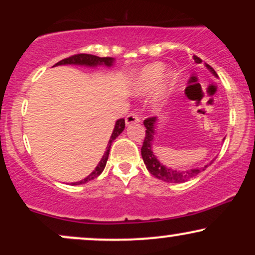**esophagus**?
<instances>
[{
  "label": "esophagus",
  "instance_id": "34e87169",
  "mask_svg": "<svg viewBox=\"0 0 255 255\" xmlns=\"http://www.w3.org/2000/svg\"><path fill=\"white\" fill-rule=\"evenodd\" d=\"M140 122V118L136 113H129L126 118V125H133Z\"/></svg>",
  "mask_w": 255,
  "mask_h": 255
}]
</instances>
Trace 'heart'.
Segmentation results:
<instances>
[{
  "instance_id": "1",
  "label": "heart",
  "mask_w": 255,
  "mask_h": 255,
  "mask_svg": "<svg viewBox=\"0 0 255 255\" xmlns=\"http://www.w3.org/2000/svg\"><path fill=\"white\" fill-rule=\"evenodd\" d=\"M164 64L163 63H152L150 66L145 67L141 72H140L139 77L136 79L135 83V91L137 93H146L148 91L156 87V85L159 83L160 78H162L163 73H164ZM171 74L168 73L163 79L162 84L159 85V93L164 95L165 91L168 90L169 85L171 81Z\"/></svg>"
}]
</instances>
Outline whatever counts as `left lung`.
Wrapping results in <instances>:
<instances>
[{
  "mask_svg": "<svg viewBox=\"0 0 255 255\" xmlns=\"http://www.w3.org/2000/svg\"><path fill=\"white\" fill-rule=\"evenodd\" d=\"M194 61L197 63H201V60L198 56H194ZM205 66L207 67V69H210V72H211L213 75H217V73L215 72V69H213L211 66H209V64H205ZM156 122H157V118H148L144 121L146 130H145L144 144H142V147H141V156H142V159H144L146 168H147V170L150 171L151 175H153L154 177L159 178V180L164 181V182L181 183V182H186V181L191 180L192 177L197 176L199 172L204 171L205 169L209 166V165H205L203 168L191 169V170L182 171V170H174V169L166 168L165 165H163L162 163L157 159V157L153 154V151H152V142H153V139H154L153 134H154V129H156ZM211 163H210V164H211Z\"/></svg>",
  "mask_w": 255,
  "mask_h": 255,
  "instance_id": "left-lung-1",
  "label": "left lung"
}]
</instances>
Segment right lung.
Masks as SVG:
<instances>
[{"label":"right lung","instance_id":"1","mask_svg":"<svg viewBox=\"0 0 255 255\" xmlns=\"http://www.w3.org/2000/svg\"><path fill=\"white\" fill-rule=\"evenodd\" d=\"M114 63V58L113 57H98L95 56V55H90V54H78V55H73L71 57H67L64 60H61L60 62H57L55 66H61V64H78V66H87V67H97L103 64V66L107 67H111ZM125 129V119H120L116 121L115 124V128H114L113 134H111L109 142H108L107 150L104 152V156L102 157L101 162L98 163V165L96 166V169L93 170L87 177H85L84 180L78 181V182L72 183L73 186H77V184H83L89 182V181L93 180V178L98 177L99 175L102 174L104 170L105 165H107V160L108 157H109V152H110V147L111 144H113L114 140L118 137L120 134L122 133Z\"/></svg>","mask_w":255,"mask_h":255}]
</instances>
